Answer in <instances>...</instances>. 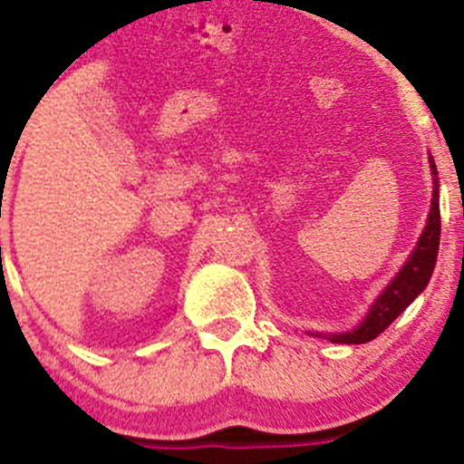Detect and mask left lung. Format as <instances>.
I'll return each mask as SVG.
<instances>
[{"mask_svg":"<svg viewBox=\"0 0 464 464\" xmlns=\"http://www.w3.org/2000/svg\"><path fill=\"white\" fill-rule=\"evenodd\" d=\"M431 161V172H433V199H431V213H429V222L424 227L422 237H420L418 246L411 254L409 262L401 266L400 274L395 276L391 285L382 292V296L377 298L372 310L368 312V316L363 319L362 325L353 332H343V334H332L327 339L332 343H366L372 341L375 336L382 334L411 303L415 301L420 292L429 285V278L433 274L435 258H438V246H440V202H438V170H435L433 159Z\"/></svg>","mask_w":464,"mask_h":464,"instance_id":"8db88e82","label":"left lung"}]
</instances>
